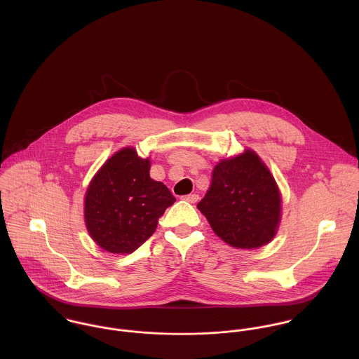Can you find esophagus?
Returning a JSON list of instances; mask_svg holds the SVG:
<instances>
[{"mask_svg": "<svg viewBox=\"0 0 359 359\" xmlns=\"http://www.w3.org/2000/svg\"><path fill=\"white\" fill-rule=\"evenodd\" d=\"M182 201H185V202H189V203H196V202L199 201V195H196V194H191V195L182 196Z\"/></svg>", "mask_w": 359, "mask_h": 359, "instance_id": "esophagus-1", "label": "esophagus"}]
</instances>
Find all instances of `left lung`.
<instances>
[{"label": "left lung", "instance_id": "obj_1", "mask_svg": "<svg viewBox=\"0 0 359 359\" xmlns=\"http://www.w3.org/2000/svg\"><path fill=\"white\" fill-rule=\"evenodd\" d=\"M198 208L224 242L238 249H256L276 233L280 196L261 158L246 151L214 167L211 187Z\"/></svg>", "mask_w": 359, "mask_h": 359}]
</instances>
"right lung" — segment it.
Segmentation results:
<instances>
[{
    "label": "right lung",
    "instance_id": "right-lung-1",
    "mask_svg": "<svg viewBox=\"0 0 359 359\" xmlns=\"http://www.w3.org/2000/svg\"><path fill=\"white\" fill-rule=\"evenodd\" d=\"M149 170L148 158L124 148L91 181L86 195V224L91 238L106 252H135L154 235L165 208L175 202L164 184L149 177Z\"/></svg>",
    "mask_w": 359,
    "mask_h": 359
}]
</instances>
